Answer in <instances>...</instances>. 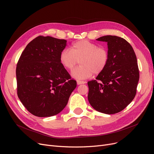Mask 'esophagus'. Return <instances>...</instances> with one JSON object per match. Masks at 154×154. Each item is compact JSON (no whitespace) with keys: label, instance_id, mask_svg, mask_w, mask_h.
Segmentation results:
<instances>
[{"label":"esophagus","instance_id":"obj_1","mask_svg":"<svg viewBox=\"0 0 154 154\" xmlns=\"http://www.w3.org/2000/svg\"><path fill=\"white\" fill-rule=\"evenodd\" d=\"M84 83H85V82L83 81H80V80H77V85H82V84H84Z\"/></svg>","mask_w":154,"mask_h":154}]
</instances>
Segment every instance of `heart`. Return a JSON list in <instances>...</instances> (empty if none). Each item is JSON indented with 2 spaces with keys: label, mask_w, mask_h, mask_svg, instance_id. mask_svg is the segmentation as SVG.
Wrapping results in <instances>:
<instances>
[{
  "label": "heart",
  "mask_w": 154,
  "mask_h": 154,
  "mask_svg": "<svg viewBox=\"0 0 154 154\" xmlns=\"http://www.w3.org/2000/svg\"><path fill=\"white\" fill-rule=\"evenodd\" d=\"M109 51L104 47L90 41L83 40L74 43L71 49H63L60 55V62L67 69L71 70L78 61L81 66L71 72L72 76L78 80H84L91 77L93 72L101 73L109 62Z\"/></svg>",
  "instance_id": "heart-1"
}]
</instances>
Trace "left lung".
<instances>
[{
  "label": "left lung",
  "instance_id": "8db88e82",
  "mask_svg": "<svg viewBox=\"0 0 154 154\" xmlns=\"http://www.w3.org/2000/svg\"><path fill=\"white\" fill-rule=\"evenodd\" d=\"M96 40L107 42L109 59L96 80L88 82V100L96 110L113 114L126 108L136 94L137 58L131 45L123 38L106 35Z\"/></svg>",
  "mask_w": 154,
  "mask_h": 154
}]
</instances>
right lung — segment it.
<instances>
[{"mask_svg":"<svg viewBox=\"0 0 154 154\" xmlns=\"http://www.w3.org/2000/svg\"><path fill=\"white\" fill-rule=\"evenodd\" d=\"M67 40L39 36L27 45L16 69L17 94L30 113L38 117L57 115L67 105L76 87L60 62Z\"/></svg>","mask_w":154,"mask_h":154,"instance_id":"add662e5","label":"right lung"}]
</instances>
